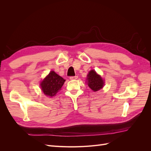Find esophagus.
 I'll return each mask as SVG.
<instances>
[{"label": "esophagus", "mask_w": 151, "mask_h": 151, "mask_svg": "<svg viewBox=\"0 0 151 151\" xmlns=\"http://www.w3.org/2000/svg\"><path fill=\"white\" fill-rule=\"evenodd\" d=\"M77 76H71V77H70V80H76V79H77Z\"/></svg>", "instance_id": "34e87169"}]
</instances>
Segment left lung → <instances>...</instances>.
<instances>
[{
    "mask_svg": "<svg viewBox=\"0 0 151 151\" xmlns=\"http://www.w3.org/2000/svg\"><path fill=\"white\" fill-rule=\"evenodd\" d=\"M87 82L89 88L94 92L102 89L104 85V80L94 70H91L87 76Z\"/></svg>",
    "mask_w": 151,
    "mask_h": 151,
    "instance_id": "8db88e82",
    "label": "left lung"
}]
</instances>
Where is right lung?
<instances>
[{
  "label": "right lung",
  "mask_w": 151,
  "mask_h": 151,
  "mask_svg": "<svg viewBox=\"0 0 151 151\" xmlns=\"http://www.w3.org/2000/svg\"><path fill=\"white\" fill-rule=\"evenodd\" d=\"M65 81V79L54 71H51L41 83V89L45 95L53 97L60 90Z\"/></svg>",
  "instance_id": "add662e5"
}]
</instances>
